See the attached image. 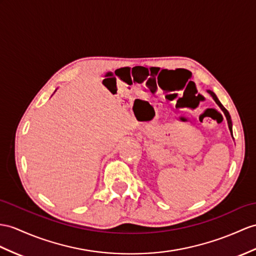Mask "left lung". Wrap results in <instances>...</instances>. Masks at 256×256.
<instances>
[{
  "label": "left lung",
  "instance_id": "left-lung-1",
  "mask_svg": "<svg viewBox=\"0 0 256 256\" xmlns=\"http://www.w3.org/2000/svg\"><path fill=\"white\" fill-rule=\"evenodd\" d=\"M208 92L210 93V96L214 98V101L216 102V104L218 105V106L220 108V110L224 112V114H225V116H226V120H227V122H228V127H229V130H230V134H232V136L234 138V136H232V117H230V115H229V113H228V110L222 106V104L220 102V100H218V98L216 96V94L215 93L213 92V91H210V90H208Z\"/></svg>",
  "mask_w": 256,
  "mask_h": 256
}]
</instances>
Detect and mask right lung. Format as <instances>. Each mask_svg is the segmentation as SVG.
<instances>
[{
	"label": "right lung",
	"instance_id": "right-lung-1",
	"mask_svg": "<svg viewBox=\"0 0 256 256\" xmlns=\"http://www.w3.org/2000/svg\"><path fill=\"white\" fill-rule=\"evenodd\" d=\"M55 91H56V90H55Z\"/></svg>",
	"mask_w": 256,
	"mask_h": 256
}]
</instances>
